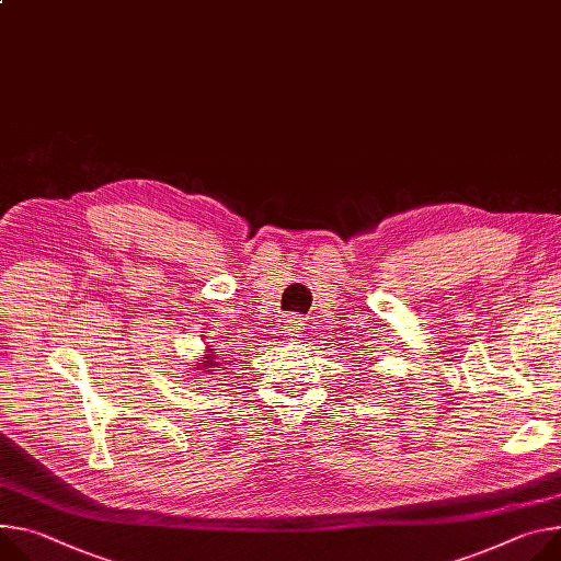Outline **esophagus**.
<instances>
[{
	"mask_svg": "<svg viewBox=\"0 0 561 561\" xmlns=\"http://www.w3.org/2000/svg\"><path fill=\"white\" fill-rule=\"evenodd\" d=\"M301 327H304L301 320H299V318H293V320H286V327H284V329H286L288 335H297V333L301 331Z\"/></svg>",
	"mask_w": 561,
	"mask_h": 561,
	"instance_id": "1",
	"label": "esophagus"
}]
</instances>
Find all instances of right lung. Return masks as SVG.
I'll return each mask as SVG.
<instances>
[{
  "mask_svg": "<svg viewBox=\"0 0 561 561\" xmlns=\"http://www.w3.org/2000/svg\"><path fill=\"white\" fill-rule=\"evenodd\" d=\"M230 365V360H224V363H217V351L215 348H206V353H203V358H198V363L192 365V371H219L215 370V366H219L220 369L224 365Z\"/></svg>",
  "mask_w": 561,
  "mask_h": 561,
  "instance_id": "add662e5",
  "label": "right lung"
}]
</instances>
